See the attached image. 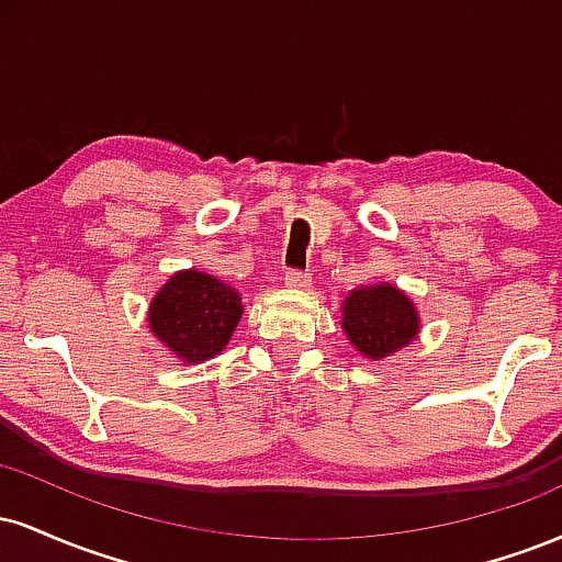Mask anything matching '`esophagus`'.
<instances>
[{
	"label": "esophagus",
	"mask_w": 562,
	"mask_h": 562,
	"mask_svg": "<svg viewBox=\"0 0 562 562\" xmlns=\"http://www.w3.org/2000/svg\"><path fill=\"white\" fill-rule=\"evenodd\" d=\"M308 285H312V277H308L306 272H285V288H293V290H306Z\"/></svg>",
	"instance_id": "esophagus-1"
}]
</instances>
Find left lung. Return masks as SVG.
<instances>
[{
  "label": "left lung",
  "instance_id": "obj_1",
  "mask_svg": "<svg viewBox=\"0 0 562 562\" xmlns=\"http://www.w3.org/2000/svg\"><path fill=\"white\" fill-rule=\"evenodd\" d=\"M340 327L348 344L372 362L393 357L420 335L415 301L391 282L359 285L340 303Z\"/></svg>",
  "mask_w": 562,
  "mask_h": 562
}]
</instances>
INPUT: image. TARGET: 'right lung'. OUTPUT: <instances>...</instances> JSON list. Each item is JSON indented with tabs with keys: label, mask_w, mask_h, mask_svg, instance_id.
Returning <instances> with one entry per match:
<instances>
[{
	"label": "right lung",
	"mask_w": 562,
	"mask_h": 562,
	"mask_svg": "<svg viewBox=\"0 0 562 562\" xmlns=\"http://www.w3.org/2000/svg\"><path fill=\"white\" fill-rule=\"evenodd\" d=\"M243 308L240 293L224 280L200 269H182L153 295L147 325L179 362L200 364L227 348Z\"/></svg>",
	"instance_id": "right-lung-1"
}]
</instances>
